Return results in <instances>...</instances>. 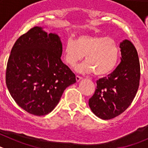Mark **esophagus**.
Listing matches in <instances>:
<instances>
[{"mask_svg":"<svg viewBox=\"0 0 148 148\" xmlns=\"http://www.w3.org/2000/svg\"><path fill=\"white\" fill-rule=\"evenodd\" d=\"M82 77H81V76H78V75H76V77H75V79H76V81L77 82H79V81H81L82 79Z\"/></svg>","mask_w":148,"mask_h":148,"instance_id":"esophagus-1","label":"esophagus"}]
</instances>
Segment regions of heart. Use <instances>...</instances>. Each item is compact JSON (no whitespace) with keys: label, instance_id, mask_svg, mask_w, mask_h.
<instances>
[{"label":"heart","instance_id":"1","mask_svg":"<svg viewBox=\"0 0 148 148\" xmlns=\"http://www.w3.org/2000/svg\"><path fill=\"white\" fill-rule=\"evenodd\" d=\"M64 58L73 66L82 61L85 56L87 62L76 67L81 73H95L103 76L110 73L116 67L119 56L117 43L110 38L81 35L74 41L68 39L64 47Z\"/></svg>","mask_w":148,"mask_h":148}]
</instances>
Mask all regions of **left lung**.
<instances>
[{
  "label": "left lung",
  "instance_id": "obj_1",
  "mask_svg": "<svg viewBox=\"0 0 148 148\" xmlns=\"http://www.w3.org/2000/svg\"><path fill=\"white\" fill-rule=\"evenodd\" d=\"M121 62L116 70L96 82L95 93L89 99L92 113L101 119L119 116L131 104L138 91L140 64L138 53L130 40L120 43Z\"/></svg>",
  "mask_w": 148,
  "mask_h": 148
}]
</instances>
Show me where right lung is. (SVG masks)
Instances as JSON below:
<instances>
[{"mask_svg": "<svg viewBox=\"0 0 148 148\" xmlns=\"http://www.w3.org/2000/svg\"><path fill=\"white\" fill-rule=\"evenodd\" d=\"M62 43L56 33L35 27L16 40L6 71L9 92L19 107L35 116H45L59 102L65 89L76 82L62 62Z\"/></svg>", "mask_w": 148, "mask_h": 148, "instance_id": "obj_1", "label": "right lung"}]
</instances>
